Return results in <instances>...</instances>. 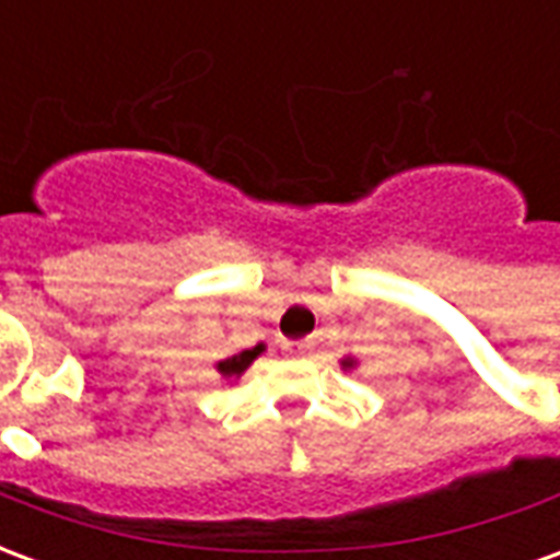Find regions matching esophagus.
Here are the masks:
<instances>
[{
	"mask_svg": "<svg viewBox=\"0 0 560 560\" xmlns=\"http://www.w3.org/2000/svg\"><path fill=\"white\" fill-rule=\"evenodd\" d=\"M308 348V341H284V351L288 353H303Z\"/></svg>",
	"mask_w": 560,
	"mask_h": 560,
	"instance_id": "esophagus-1",
	"label": "esophagus"
}]
</instances>
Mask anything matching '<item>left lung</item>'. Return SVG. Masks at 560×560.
<instances>
[{
	"label": "left lung",
	"mask_w": 560,
	"mask_h": 560,
	"mask_svg": "<svg viewBox=\"0 0 560 560\" xmlns=\"http://www.w3.org/2000/svg\"><path fill=\"white\" fill-rule=\"evenodd\" d=\"M341 365H345V369H351L353 363H351V360H345V363H341Z\"/></svg>",
	"instance_id": "obj_1"
}]
</instances>
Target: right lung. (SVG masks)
Listing matches in <instances>:
<instances>
[{
    "instance_id": "add662e5",
    "label": "right lung",
    "mask_w": 560,
    "mask_h": 560,
    "mask_svg": "<svg viewBox=\"0 0 560 560\" xmlns=\"http://www.w3.org/2000/svg\"><path fill=\"white\" fill-rule=\"evenodd\" d=\"M264 351V345H257V348H252V351H243L236 353V357H231V360H224V363H219V372L224 377H240L248 369V363L255 360L257 353Z\"/></svg>"
}]
</instances>
